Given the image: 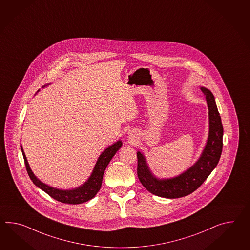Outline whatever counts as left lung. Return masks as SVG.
I'll return each instance as SVG.
<instances>
[{"mask_svg":"<svg viewBox=\"0 0 250 250\" xmlns=\"http://www.w3.org/2000/svg\"><path fill=\"white\" fill-rule=\"evenodd\" d=\"M201 90L207 101L209 131L205 148L194 165L178 176L158 179L152 174L144 154L137 152V175L143 186L152 194L168 199L190 194L204 183L219 163L223 146L221 118L213 94L203 86Z\"/></svg>","mask_w":250,"mask_h":250,"instance_id":"8db88e82","label":"left lung"}]
</instances>
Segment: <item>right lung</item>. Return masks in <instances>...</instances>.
I'll list each match as a JSON object with an SVG mask.
<instances>
[{
    "mask_svg": "<svg viewBox=\"0 0 250 250\" xmlns=\"http://www.w3.org/2000/svg\"><path fill=\"white\" fill-rule=\"evenodd\" d=\"M121 146H122V142L119 140L116 142L115 144H113L112 146H110L109 147H107L100 154L88 180L80 187L72 189H56L41 182L31 170L21 146V149L24 158L27 172L31 178L32 183H34L37 187L42 189L43 191L49 194L51 198L55 199L56 201H60L62 203H67V204H80L91 200L98 193V190L100 189L102 185L104 170L109 164L111 159L113 158V156L116 154V152L121 148Z\"/></svg>",
    "mask_w": 250,
    "mask_h": 250,
    "instance_id": "obj_1",
    "label": "right lung"
}]
</instances>
